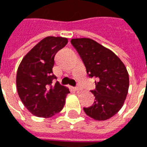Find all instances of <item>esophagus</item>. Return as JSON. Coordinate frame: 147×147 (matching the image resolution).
<instances>
[{
	"mask_svg": "<svg viewBox=\"0 0 147 147\" xmlns=\"http://www.w3.org/2000/svg\"><path fill=\"white\" fill-rule=\"evenodd\" d=\"M74 90H77V91H79V90H80V88L79 87H76V88H74Z\"/></svg>",
	"mask_w": 147,
	"mask_h": 147,
	"instance_id": "obj_1",
	"label": "esophagus"
}]
</instances>
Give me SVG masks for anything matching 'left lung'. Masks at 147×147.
<instances>
[{"mask_svg": "<svg viewBox=\"0 0 147 147\" xmlns=\"http://www.w3.org/2000/svg\"><path fill=\"white\" fill-rule=\"evenodd\" d=\"M74 47L90 78H95V97L91 106L84 108L88 116L98 121L114 116L123 106L129 86L126 67L109 49L88 38H73Z\"/></svg>", "mask_w": 147, "mask_h": 147, "instance_id": "8db88e82", "label": "left lung"}]
</instances>
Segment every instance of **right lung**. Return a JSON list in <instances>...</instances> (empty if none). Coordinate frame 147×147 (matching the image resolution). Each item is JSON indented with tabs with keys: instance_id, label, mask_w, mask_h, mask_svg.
Segmentation results:
<instances>
[{
	"instance_id": "add662e5",
	"label": "right lung",
	"mask_w": 147,
	"mask_h": 147,
	"mask_svg": "<svg viewBox=\"0 0 147 147\" xmlns=\"http://www.w3.org/2000/svg\"><path fill=\"white\" fill-rule=\"evenodd\" d=\"M68 39L48 36L25 55L18 68V94L25 108L34 115L50 118L64 107L69 88L53 84L54 57Z\"/></svg>"
}]
</instances>
